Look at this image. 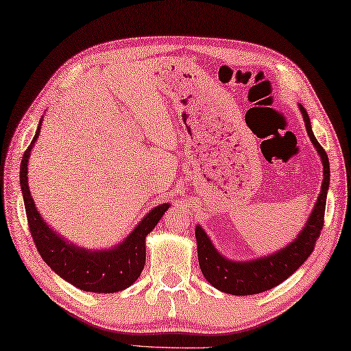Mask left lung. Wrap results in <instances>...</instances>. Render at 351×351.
I'll list each match as a JSON object with an SVG mask.
<instances>
[{"label":"left lung","mask_w":351,"mask_h":351,"mask_svg":"<svg viewBox=\"0 0 351 351\" xmlns=\"http://www.w3.org/2000/svg\"><path fill=\"white\" fill-rule=\"evenodd\" d=\"M299 110L302 113L306 132H308L310 140L320 155L323 164V183L317 202H315L313 213L308 220H306L304 229L283 250H278L269 256H263V258L247 262H235L226 259L225 256H221L216 250V247L213 245L211 240L205 234V230L201 226H196L195 237L196 244H198V261L202 276L211 286H215L216 289L221 290V292L237 296H245L261 293L265 292V290L278 286L310 258V254L314 250L315 241L320 237L330 182L329 159L326 152L320 146L319 141L315 140L311 130L310 117L306 114L305 108L299 104Z\"/></svg>","instance_id":"8db88e82"}]
</instances>
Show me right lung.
Segmentation results:
<instances>
[{
    "label": "right lung",
    "mask_w": 351,
    "mask_h": 351,
    "mask_svg": "<svg viewBox=\"0 0 351 351\" xmlns=\"http://www.w3.org/2000/svg\"><path fill=\"white\" fill-rule=\"evenodd\" d=\"M41 121L31 144L23 153L19 178L28 226L40 256L59 277L84 292L114 293L130 287L140 277L146 263V237L165 215L169 204H162L150 210L132 232L113 249L86 250L68 243L43 220L28 187V159L38 138Z\"/></svg>",
    "instance_id": "obj_1"
}]
</instances>
